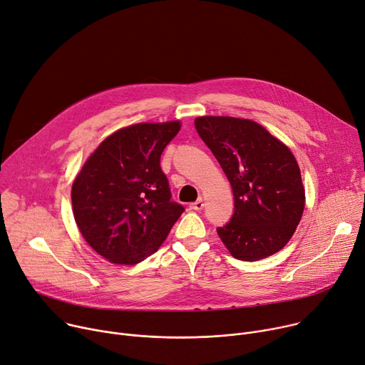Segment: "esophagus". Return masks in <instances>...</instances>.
<instances>
[{"label": "esophagus", "instance_id": "1", "mask_svg": "<svg viewBox=\"0 0 365 365\" xmlns=\"http://www.w3.org/2000/svg\"><path fill=\"white\" fill-rule=\"evenodd\" d=\"M204 208V200L201 197V200H197L196 202L190 204V210H195V211H201Z\"/></svg>", "mask_w": 365, "mask_h": 365}]
</instances>
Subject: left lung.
Listing matches in <instances>:
<instances>
[{
  "mask_svg": "<svg viewBox=\"0 0 365 365\" xmlns=\"http://www.w3.org/2000/svg\"><path fill=\"white\" fill-rule=\"evenodd\" d=\"M195 128L233 190L235 215L217 228L227 250L246 262L279 252L306 205L300 165L291 150L252 119L197 116Z\"/></svg>",
  "mask_w": 365,
  "mask_h": 365,
  "instance_id": "left-lung-1",
  "label": "left lung"
}]
</instances>
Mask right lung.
Instances as JSON below:
<instances>
[{
  "mask_svg": "<svg viewBox=\"0 0 365 365\" xmlns=\"http://www.w3.org/2000/svg\"><path fill=\"white\" fill-rule=\"evenodd\" d=\"M180 120L141 122L115 130L77 173L73 214L88 246L116 264H137L169 236L185 208L172 202L160 157Z\"/></svg>",
  "mask_w": 365,
  "mask_h": 365,
  "instance_id": "1",
  "label": "right lung"
}]
</instances>
